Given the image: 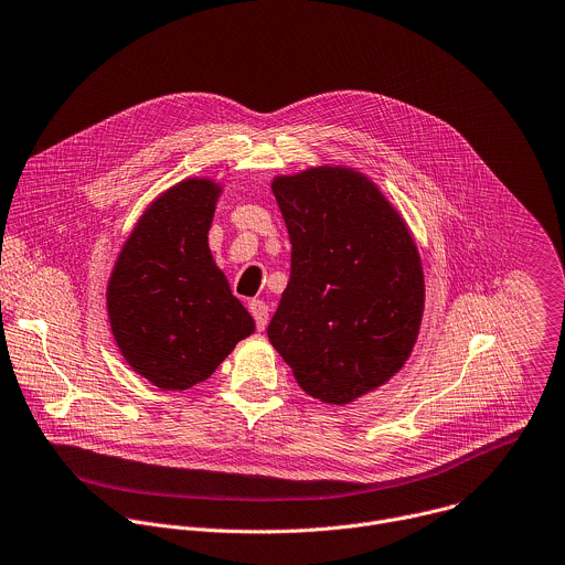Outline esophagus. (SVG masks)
Segmentation results:
<instances>
[{
	"instance_id": "1",
	"label": "esophagus",
	"mask_w": 565,
	"mask_h": 565,
	"mask_svg": "<svg viewBox=\"0 0 565 565\" xmlns=\"http://www.w3.org/2000/svg\"><path fill=\"white\" fill-rule=\"evenodd\" d=\"M248 310H250V315L255 317L257 330H264V328L268 326V306H266V301L253 299V301L248 303Z\"/></svg>"
}]
</instances>
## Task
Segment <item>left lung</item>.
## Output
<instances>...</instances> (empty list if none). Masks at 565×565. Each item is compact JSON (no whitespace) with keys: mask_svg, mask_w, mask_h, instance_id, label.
Wrapping results in <instances>:
<instances>
[{"mask_svg":"<svg viewBox=\"0 0 565 565\" xmlns=\"http://www.w3.org/2000/svg\"><path fill=\"white\" fill-rule=\"evenodd\" d=\"M292 253L268 339L301 391L343 406L408 361L424 315V268L395 206L363 172L317 166L273 179Z\"/></svg>","mask_w":565,"mask_h":565,"instance_id":"obj_1","label":"left lung"}]
</instances>
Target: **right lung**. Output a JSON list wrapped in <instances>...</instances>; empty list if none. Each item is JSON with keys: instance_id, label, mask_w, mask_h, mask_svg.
I'll use <instances>...</instances> for the list:
<instances>
[{"instance_id": "obj_1", "label": "right lung", "mask_w": 565, "mask_h": 565, "mask_svg": "<svg viewBox=\"0 0 565 565\" xmlns=\"http://www.w3.org/2000/svg\"><path fill=\"white\" fill-rule=\"evenodd\" d=\"M222 185L183 179L161 193L126 239L106 288L126 363L161 391L206 382L255 321L209 248Z\"/></svg>"}]
</instances>
